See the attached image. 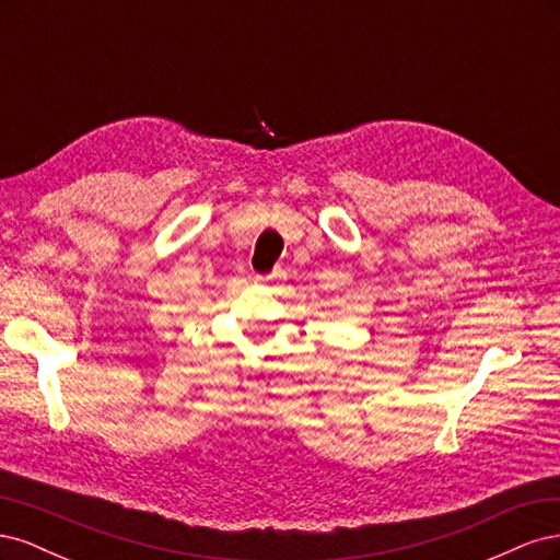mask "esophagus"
Segmentation results:
<instances>
[{
    "label": "esophagus",
    "instance_id": "34e87169",
    "mask_svg": "<svg viewBox=\"0 0 560 560\" xmlns=\"http://www.w3.org/2000/svg\"><path fill=\"white\" fill-rule=\"evenodd\" d=\"M276 276L273 273H270V276H254V280H257V282H268V280H273Z\"/></svg>",
    "mask_w": 560,
    "mask_h": 560
}]
</instances>
